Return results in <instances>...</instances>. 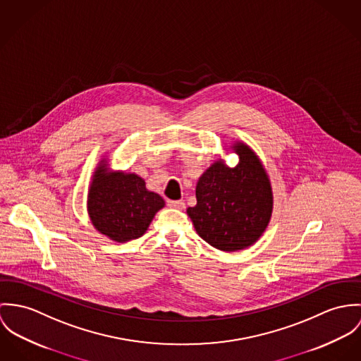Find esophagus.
I'll return each mask as SVG.
<instances>
[{
  "label": "esophagus",
  "mask_w": 361,
  "mask_h": 361,
  "mask_svg": "<svg viewBox=\"0 0 361 361\" xmlns=\"http://www.w3.org/2000/svg\"><path fill=\"white\" fill-rule=\"evenodd\" d=\"M167 204L170 207H176V209H184L185 203L183 200H167Z\"/></svg>",
  "instance_id": "1"
}]
</instances>
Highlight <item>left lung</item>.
Segmentation results:
<instances>
[{
	"label": "left lung",
	"instance_id": "left-lung-1",
	"mask_svg": "<svg viewBox=\"0 0 361 361\" xmlns=\"http://www.w3.org/2000/svg\"><path fill=\"white\" fill-rule=\"evenodd\" d=\"M238 164L217 159L200 176L197 204L187 213L200 238L219 250L249 247L266 231L273 214V188L259 157L242 141L231 145Z\"/></svg>",
	"mask_w": 361,
	"mask_h": 361
}]
</instances>
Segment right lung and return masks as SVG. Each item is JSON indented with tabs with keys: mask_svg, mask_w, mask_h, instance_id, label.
<instances>
[{
	"mask_svg": "<svg viewBox=\"0 0 361 361\" xmlns=\"http://www.w3.org/2000/svg\"><path fill=\"white\" fill-rule=\"evenodd\" d=\"M163 206L161 195L148 191L138 174L112 170L105 158L95 167L87 212L94 228L109 240L123 243L140 238Z\"/></svg>",
	"mask_w": 361,
	"mask_h": 361,
	"instance_id": "obj_1",
	"label": "right lung"
}]
</instances>
